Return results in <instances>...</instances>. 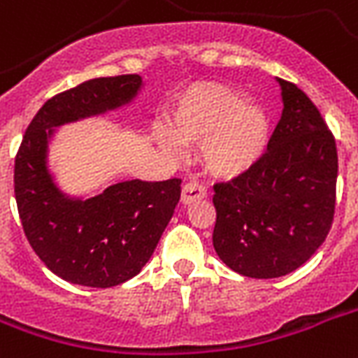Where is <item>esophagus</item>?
<instances>
[{"instance_id": "34e87169", "label": "esophagus", "mask_w": 358, "mask_h": 358, "mask_svg": "<svg viewBox=\"0 0 358 358\" xmlns=\"http://www.w3.org/2000/svg\"><path fill=\"white\" fill-rule=\"evenodd\" d=\"M206 197V189H204L203 185H199L197 182H189V184H185L182 187V204H191L193 201H201V199Z\"/></svg>"}]
</instances>
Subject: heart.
<instances>
[{
    "label": "heart",
    "instance_id": "obj_1",
    "mask_svg": "<svg viewBox=\"0 0 358 358\" xmlns=\"http://www.w3.org/2000/svg\"><path fill=\"white\" fill-rule=\"evenodd\" d=\"M163 150L178 154L201 144L199 157L212 176L233 180L257 167L270 143V118L255 101L220 82H199L174 99L171 129L157 131Z\"/></svg>",
    "mask_w": 358,
    "mask_h": 358
}]
</instances>
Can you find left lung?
<instances>
[{
  "label": "left lung",
  "instance_id": "1",
  "mask_svg": "<svg viewBox=\"0 0 358 358\" xmlns=\"http://www.w3.org/2000/svg\"><path fill=\"white\" fill-rule=\"evenodd\" d=\"M283 110L257 167L214 185L215 253L242 276H285L324 242L334 220L338 152L317 106L278 78Z\"/></svg>",
  "mask_w": 358,
  "mask_h": 358
}]
</instances>
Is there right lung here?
Wrapping results in <instances>:
<instances>
[{"mask_svg": "<svg viewBox=\"0 0 358 358\" xmlns=\"http://www.w3.org/2000/svg\"><path fill=\"white\" fill-rule=\"evenodd\" d=\"M138 75L92 78L54 95L27 125L15 159V197L34 252L65 282L114 287L150 261L180 201V178L125 180L90 199L59 189L48 169L56 127L129 105Z\"/></svg>", "mask_w": 358, "mask_h": 358, "instance_id": "add662e5", "label": "right lung"}]
</instances>
